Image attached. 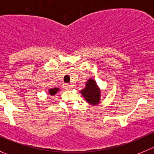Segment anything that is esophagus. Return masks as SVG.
<instances>
[{
    "instance_id": "1",
    "label": "esophagus",
    "mask_w": 154,
    "mask_h": 154,
    "mask_svg": "<svg viewBox=\"0 0 154 154\" xmlns=\"http://www.w3.org/2000/svg\"><path fill=\"white\" fill-rule=\"evenodd\" d=\"M65 87H66V89H71L72 88V85L71 83H66V84H65Z\"/></svg>"
}]
</instances>
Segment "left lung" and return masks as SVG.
I'll return each instance as SVG.
<instances>
[{"label":"left lung","mask_w":154,"mask_h":154,"mask_svg":"<svg viewBox=\"0 0 154 154\" xmlns=\"http://www.w3.org/2000/svg\"><path fill=\"white\" fill-rule=\"evenodd\" d=\"M86 88L82 89L80 91L83 97L86 98L87 102L91 104H97L100 102V90L97 88L95 81L92 79H90L86 83Z\"/></svg>","instance_id":"8db88e82"}]
</instances>
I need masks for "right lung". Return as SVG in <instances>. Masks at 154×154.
<instances>
[{
	"label": "right lung",
	"mask_w": 154,
	"mask_h": 154,
	"mask_svg": "<svg viewBox=\"0 0 154 154\" xmlns=\"http://www.w3.org/2000/svg\"><path fill=\"white\" fill-rule=\"evenodd\" d=\"M58 90H59L58 88H51V89H49V94H51V95H54V94L57 92V91H58Z\"/></svg>",
	"instance_id": "add662e5"
}]
</instances>
